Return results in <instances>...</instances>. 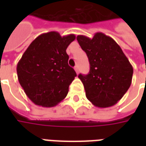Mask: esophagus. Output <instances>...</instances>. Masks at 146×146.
Returning a JSON list of instances; mask_svg holds the SVG:
<instances>
[{"instance_id": "1", "label": "esophagus", "mask_w": 146, "mask_h": 146, "mask_svg": "<svg viewBox=\"0 0 146 146\" xmlns=\"http://www.w3.org/2000/svg\"><path fill=\"white\" fill-rule=\"evenodd\" d=\"M74 70L76 71V73L78 74V73H79V67H78V66H76L74 67Z\"/></svg>"}]
</instances>
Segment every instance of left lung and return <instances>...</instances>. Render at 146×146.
<instances>
[{"label": "left lung", "instance_id": "obj_1", "mask_svg": "<svg viewBox=\"0 0 146 146\" xmlns=\"http://www.w3.org/2000/svg\"><path fill=\"white\" fill-rule=\"evenodd\" d=\"M76 40L88 58L90 71L79 74L86 97L95 106H113L131 86L133 67L122 49L112 37L96 33L93 38L78 35Z\"/></svg>", "mask_w": 146, "mask_h": 146}]
</instances>
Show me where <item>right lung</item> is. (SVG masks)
I'll return each instance as SVG.
<instances>
[{
	"label": "right lung",
	"instance_id": "1",
	"mask_svg": "<svg viewBox=\"0 0 146 146\" xmlns=\"http://www.w3.org/2000/svg\"><path fill=\"white\" fill-rule=\"evenodd\" d=\"M74 34L62 36L55 31L42 33L33 40L17 64L18 79L33 103L53 107L66 97L76 73L68 64L66 48Z\"/></svg>",
	"mask_w": 146,
	"mask_h": 146
}]
</instances>
